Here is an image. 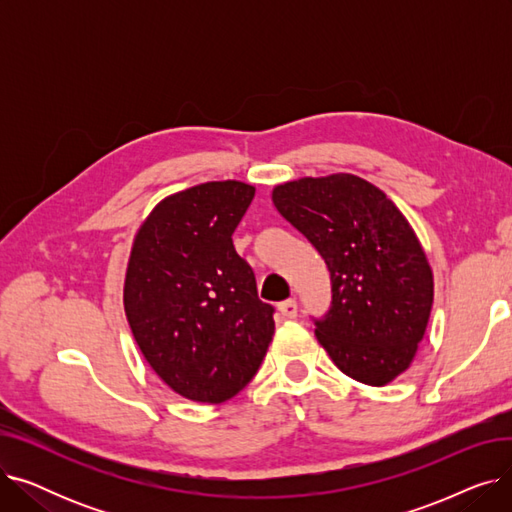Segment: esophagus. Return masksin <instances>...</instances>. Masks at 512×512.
Segmentation results:
<instances>
[{"mask_svg":"<svg viewBox=\"0 0 512 512\" xmlns=\"http://www.w3.org/2000/svg\"><path fill=\"white\" fill-rule=\"evenodd\" d=\"M278 309H280V313H282L284 317H288V319H294V317L299 315V305H297V301H294V299H288V301L280 303Z\"/></svg>","mask_w":512,"mask_h":512,"instance_id":"obj_1","label":"esophagus"}]
</instances>
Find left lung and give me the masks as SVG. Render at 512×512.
Listing matches in <instances>:
<instances>
[{
  "label": "left lung",
  "instance_id": "1",
  "mask_svg": "<svg viewBox=\"0 0 512 512\" xmlns=\"http://www.w3.org/2000/svg\"><path fill=\"white\" fill-rule=\"evenodd\" d=\"M272 199L328 265L332 301L311 317L319 344L348 378L392 382L411 365L434 303L432 270L405 215L353 174L286 182Z\"/></svg>",
  "mask_w": 512,
  "mask_h": 512
}]
</instances>
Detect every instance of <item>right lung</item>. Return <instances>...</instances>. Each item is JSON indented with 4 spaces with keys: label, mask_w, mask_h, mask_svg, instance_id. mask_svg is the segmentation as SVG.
Segmentation results:
<instances>
[{
    "label": "right lung",
    "mask_w": 512,
    "mask_h": 512,
    "mask_svg": "<svg viewBox=\"0 0 512 512\" xmlns=\"http://www.w3.org/2000/svg\"><path fill=\"white\" fill-rule=\"evenodd\" d=\"M255 188L205 182L161 201L134 238L124 309L134 340L174 392L224 402L257 373L274 307L232 245Z\"/></svg>",
    "instance_id": "obj_1"
}]
</instances>
